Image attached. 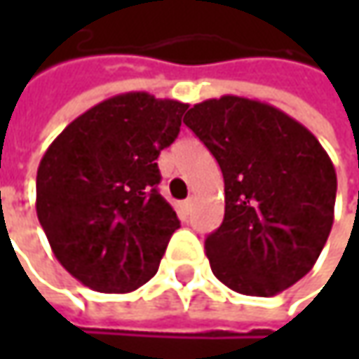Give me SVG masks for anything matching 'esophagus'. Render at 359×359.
<instances>
[{"label": "esophagus", "instance_id": "1", "mask_svg": "<svg viewBox=\"0 0 359 359\" xmlns=\"http://www.w3.org/2000/svg\"><path fill=\"white\" fill-rule=\"evenodd\" d=\"M191 208H194V198H187L186 201H182V210H184L186 214L191 212Z\"/></svg>", "mask_w": 359, "mask_h": 359}]
</instances>
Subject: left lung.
Here are the masks:
<instances>
[{
  "label": "left lung",
  "mask_w": 359,
  "mask_h": 359,
  "mask_svg": "<svg viewBox=\"0 0 359 359\" xmlns=\"http://www.w3.org/2000/svg\"><path fill=\"white\" fill-rule=\"evenodd\" d=\"M184 123L224 173V222L205 238L214 276L243 296L287 290L332 231L338 177L330 156L282 109L240 95L196 104Z\"/></svg>",
  "instance_id": "8db88e82"
}]
</instances>
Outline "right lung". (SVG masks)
<instances>
[{
	"label": "right lung",
	"instance_id": "right-lung-1",
	"mask_svg": "<svg viewBox=\"0 0 359 359\" xmlns=\"http://www.w3.org/2000/svg\"><path fill=\"white\" fill-rule=\"evenodd\" d=\"M186 109L145 91L114 95L74 119L39 161L37 219L57 262L93 292L128 294L156 276L180 228L156 159Z\"/></svg>",
	"mask_w": 359,
	"mask_h": 359
}]
</instances>
